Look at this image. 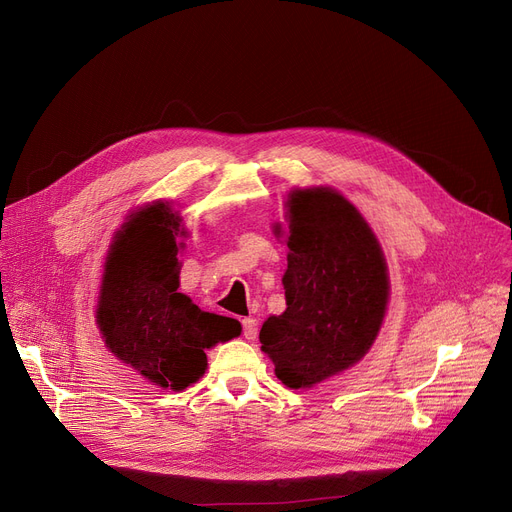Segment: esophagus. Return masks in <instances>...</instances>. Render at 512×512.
Segmentation results:
<instances>
[{
    "instance_id": "obj_1",
    "label": "esophagus",
    "mask_w": 512,
    "mask_h": 512,
    "mask_svg": "<svg viewBox=\"0 0 512 512\" xmlns=\"http://www.w3.org/2000/svg\"><path fill=\"white\" fill-rule=\"evenodd\" d=\"M257 319L255 317H245L242 319V332H245L247 340H255L257 338Z\"/></svg>"
}]
</instances>
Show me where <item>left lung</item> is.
I'll list each match as a JSON object with an SVG mask.
<instances>
[{"label":"left lung","instance_id":"obj_1","mask_svg":"<svg viewBox=\"0 0 512 512\" xmlns=\"http://www.w3.org/2000/svg\"><path fill=\"white\" fill-rule=\"evenodd\" d=\"M282 276L286 311L261 326V351L278 380L313 388L359 363L378 338L390 301L388 263L361 211L332 186L292 188Z\"/></svg>","mask_w":512,"mask_h":512}]
</instances>
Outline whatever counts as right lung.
<instances>
[{
  "instance_id": "right-lung-1",
  "label": "right lung",
  "mask_w": 512,
  "mask_h": 512,
  "mask_svg": "<svg viewBox=\"0 0 512 512\" xmlns=\"http://www.w3.org/2000/svg\"><path fill=\"white\" fill-rule=\"evenodd\" d=\"M188 230L168 201L126 215L105 255L95 321L122 363L161 388L182 392L207 369L205 351L240 336V321L199 309L178 292Z\"/></svg>"
}]
</instances>
